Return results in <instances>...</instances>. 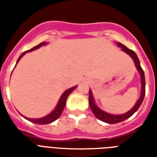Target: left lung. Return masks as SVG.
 <instances>
[{
	"mask_svg": "<svg viewBox=\"0 0 157 157\" xmlns=\"http://www.w3.org/2000/svg\"><path fill=\"white\" fill-rule=\"evenodd\" d=\"M118 47H120L123 51H124L126 54H128L135 62V65L137 68V71L140 73V80H141V92H140V98L138 99V101L136 102V103L135 104V106L132 108L129 111H128L125 113H123V114H119V115H113V114H110L109 113H106L104 111H102V109H100L96 105L95 102H94V98H93V96H92V91L90 90L89 91V105H90V108L92 109L93 114L95 115V117L97 118H98L99 120H101L102 122H105L107 124H117V123H119V122H122L127 119L129 117H131L134 113H135L137 110L139 109V108L141 105L142 102L144 100V98H145V74H144V71L142 70L141 66H140V60H139L137 55L135 54V52L128 48L126 46H124V44H122L120 43H118L117 44Z\"/></svg>",
	"mask_w": 157,
	"mask_h": 157,
	"instance_id": "left-lung-1",
	"label": "left lung"
}]
</instances>
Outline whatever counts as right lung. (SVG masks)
<instances>
[{
  "mask_svg": "<svg viewBox=\"0 0 157 157\" xmlns=\"http://www.w3.org/2000/svg\"><path fill=\"white\" fill-rule=\"evenodd\" d=\"M47 44L46 42H44V43H41V44H39V45H37L35 47H33V48L31 49H29V50H27V51L23 52L22 55H20V57L18 58L17 59V64L18 63V61L21 59L23 55H25L26 53H28V52H31L33 50H35L37 48H40L41 46L43 45H45ZM76 86H73L71 88H69L68 90H66L62 96L60 97V98L59 100V102L57 106H56V108L54 109V111H52L50 113H48V115L44 116V117H43V118H27V117H24V116H22V117H24L26 119H28L29 121L32 122V123H34V124H50L52 122L55 121L56 119H58L60 115H61L62 112H63V110L65 109V103H66V100H67V98H68V96L71 93L75 88H76Z\"/></svg>",
  "mask_w": 157,
  "mask_h": 157,
  "instance_id": "1",
  "label": "right lung"
}]
</instances>
